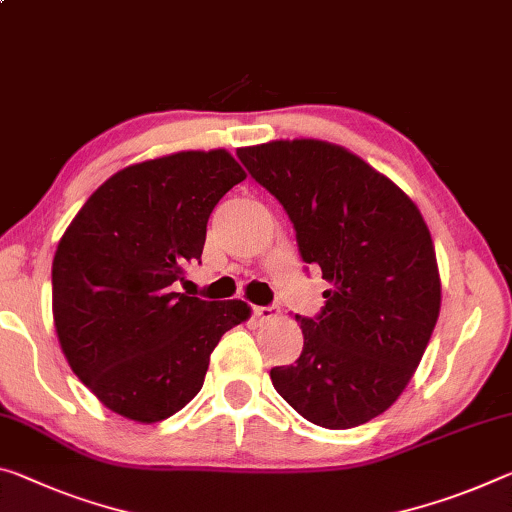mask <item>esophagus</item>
Segmentation results:
<instances>
[{"label":"esophagus","mask_w":512,"mask_h":512,"mask_svg":"<svg viewBox=\"0 0 512 512\" xmlns=\"http://www.w3.org/2000/svg\"><path fill=\"white\" fill-rule=\"evenodd\" d=\"M253 316L257 323H266V321H273L275 316H278V307H255Z\"/></svg>","instance_id":"esophagus-1"}]
</instances>
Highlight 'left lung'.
I'll return each mask as SVG.
<instances>
[{
  "label": "left lung",
  "mask_w": 512,
  "mask_h": 512,
  "mask_svg": "<svg viewBox=\"0 0 512 512\" xmlns=\"http://www.w3.org/2000/svg\"><path fill=\"white\" fill-rule=\"evenodd\" d=\"M296 227L300 255L332 289L298 319L303 353L271 369L273 387L316 426L367 424L415 376L440 316L442 282L419 207L358 154L319 139L237 150Z\"/></svg>",
  "instance_id": "1"
}]
</instances>
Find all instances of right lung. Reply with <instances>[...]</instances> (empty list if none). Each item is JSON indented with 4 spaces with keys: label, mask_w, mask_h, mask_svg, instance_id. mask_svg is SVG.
I'll return each instance as SVG.
<instances>
[{
    "label": "right lung",
    "mask_w": 512,
    "mask_h": 512,
    "mask_svg": "<svg viewBox=\"0 0 512 512\" xmlns=\"http://www.w3.org/2000/svg\"><path fill=\"white\" fill-rule=\"evenodd\" d=\"M246 180L230 152L184 150L111 175L56 246L52 314L77 378L116 415L157 424L196 396L209 355L250 319L243 300L175 291L202 255L207 221Z\"/></svg>",
    "instance_id": "1"
}]
</instances>
